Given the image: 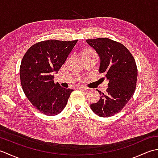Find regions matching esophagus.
I'll return each mask as SVG.
<instances>
[{
	"label": "esophagus",
	"mask_w": 158,
	"mask_h": 158,
	"mask_svg": "<svg viewBox=\"0 0 158 158\" xmlns=\"http://www.w3.org/2000/svg\"><path fill=\"white\" fill-rule=\"evenodd\" d=\"M79 88L81 90H83V91H88L89 89L88 88H85V87H79Z\"/></svg>",
	"instance_id": "1"
}]
</instances>
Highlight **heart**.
<instances>
[{"instance_id": "b5f03b06", "label": "heart", "mask_w": 158, "mask_h": 158, "mask_svg": "<svg viewBox=\"0 0 158 158\" xmlns=\"http://www.w3.org/2000/svg\"><path fill=\"white\" fill-rule=\"evenodd\" d=\"M86 54H96L94 52L92 51V50H88V51H86L85 52L84 54H83V56L84 55H86Z\"/></svg>"}]
</instances>
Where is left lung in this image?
<instances>
[{
    "label": "left lung",
    "mask_w": 158,
    "mask_h": 158,
    "mask_svg": "<svg viewBox=\"0 0 158 158\" xmlns=\"http://www.w3.org/2000/svg\"><path fill=\"white\" fill-rule=\"evenodd\" d=\"M100 58L99 73L109 81L106 94H100L98 102L90 105L97 115L108 117L119 112L135 93L137 67L135 58L125 46L108 38L88 39Z\"/></svg>",
    "instance_id": "8db88e82"
}]
</instances>
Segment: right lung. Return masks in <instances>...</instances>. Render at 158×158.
Returning a JSON list of instances; mask_svg holds the SVG:
<instances>
[{"label":"right lung","mask_w":158,"mask_h":158,"mask_svg":"<svg viewBox=\"0 0 158 158\" xmlns=\"http://www.w3.org/2000/svg\"><path fill=\"white\" fill-rule=\"evenodd\" d=\"M77 40H48L33 45L23 56L19 69L20 81L25 95L36 109L53 116L64 109L73 89L64 88L53 81Z\"/></svg>","instance_id":"add662e5"}]
</instances>
